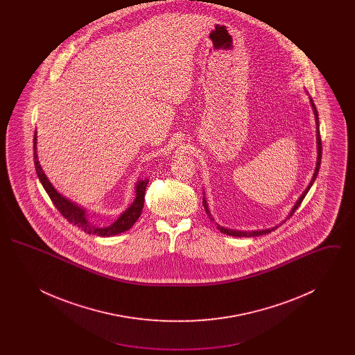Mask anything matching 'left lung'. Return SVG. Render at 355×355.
Returning <instances> with one entry per match:
<instances>
[{
  "mask_svg": "<svg viewBox=\"0 0 355 355\" xmlns=\"http://www.w3.org/2000/svg\"><path fill=\"white\" fill-rule=\"evenodd\" d=\"M311 102V106H313V110H314V114H315V122H317V146H318V158H317V166H315V171H314V175H313V178H311V182L309 184V186L306 187V190L304 191V194L300 197V200L297 201V203L294 205V207L291 209V211H290V214H288V217L287 218H290L294 213H295V210L300 207V205L304 201V196L307 194V191H309V189L311 187V185L314 184V181H315V178H317V175H318V171H320V166H321V158H322V142H321V135H320V122H318V112H317V107H315V105H314V102L313 100H310ZM203 206H205V209H206V213L209 214V217H210V213H209V209H207V203H206V200H205V197H203ZM218 229H220V233H223V234H227V236H262V234H268V233H270L272 232L274 229H269V230H259V232H236V230H229V229H225V227H222V226H217Z\"/></svg>",
  "mask_w": 355,
  "mask_h": 355,
  "instance_id": "obj_1",
  "label": "left lung"
}]
</instances>
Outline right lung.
Here are the masks:
<instances>
[{
	"instance_id": "add662e5",
	"label": "right lung",
	"mask_w": 355,
	"mask_h": 355,
	"mask_svg": "<svg viewBox=\"0 0 355 355\" xmlns=\"http://www.w3.org/2000/svg\"><path fill=\"white\" fill-rule=\"evenodd\" d=\"M34 148H33V155H34V165H35V171H37V175L41 181V184L44 186V189L46 190L48 196L51 197V202L54 203V206L57 207V210L62 214V217H65L67 220L73 223L74 226L77 227H81L84 230L85 233L87 234H97L100 236H117L119 233H123L126 230H129L133 225L135 223V220L139 218L141 216V211H142V207H144V201H145V189L146 185L149 182V180H142L139 181L137 186H135V191H137V196H135V202L130 205V207L123 211L121 214L119 220H116L113 225L107 226V227H96L94 225H92L89 220H86V216H85V210L80 209L77 205L70 202L67 198H64L61 194L57 193V190L51 186L49 180L46 178L45 173L41 169V165L38 162V158H37V138H35V133H34Z\"/></svg>"
}]
</instances>
